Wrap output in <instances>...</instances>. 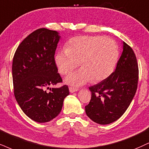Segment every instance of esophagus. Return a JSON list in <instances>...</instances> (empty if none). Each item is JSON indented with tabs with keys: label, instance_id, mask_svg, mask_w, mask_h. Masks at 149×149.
Returning <instances> with one entry per match:
<instances>
[{
	"label": "esophagus",
	"instance_id": "1",
	"mask_svg": "<svg viewBox=\"0 0 149 149\" xmlns=\"http://www.w3.org/2000/svg\"><path fill=\"white\" fill-rule=\"evenodd\" d=\"M69 91H70V92L71 93H75V92L78 91L79 89H78V88H76L70 87V88H69Z\"/></svg>",
	"mask_w": 149,
	"mask_h": 149
}]
</instances>
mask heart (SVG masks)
Returning <instances> with one entry per match:
<instances>
[{
    "label": "heart",
    "mask_w": 149,
    "mask_h": 149,
    "mask_svg": "<svg viewBox=\"0 0 149 149\" xmlns=\"http://www.w3.org/2000/svg\"><path fill=\"white\" fill-rule=\"evenodd\" d=\"M119 56L118 45L104 36H84L71 38L67 48L56 52L54 61L61 74L68 73L80 65L83 68L65 78L66 84L81 86L93 79L100 82L115 70Z\"/></svg>",
    "instance_id": "b5f03b06"
}]
</instances>
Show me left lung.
I'll return each instance as SVG.
<instances>
[{"instance_id":"obj_1","label":"left lung","mask_w":149,"mask_h":149,"mask_svg":"<svg viewBox=\"0 0 149 149\" xmlns=\"http://www.w3.org/2000/svg\"><path fill=\"white\" fill-rule=\"evenodd\" d=\"M138 74L135 53L123 41V51L115 71L107 79L89 87L92 95L91 102L85 107L87 116L102 125L120 118L136 93Z\"/></svg>"}]
</instances>
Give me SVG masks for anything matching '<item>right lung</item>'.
Wrapping results in <instances>:
<instances>
[{
  "label": "right lung",
  "instance_id": "1",
  "mask_svg": "<svg viewBox=\"0 0 149 149\" xmlns=\"http://www.w3.org/2000/svg\"><path fill=\"white\" fill-rule=\"evenodd\" d=\"M61 36L56 31L36 30L16 49L12 62L14 96L23 113L38 123L51 121L60 113L69 95L67 86L47 89L62 81L54 61Z\"/></svg>",
  "mask_w": 149,
  "mask_h": 149
}]
</instances>
